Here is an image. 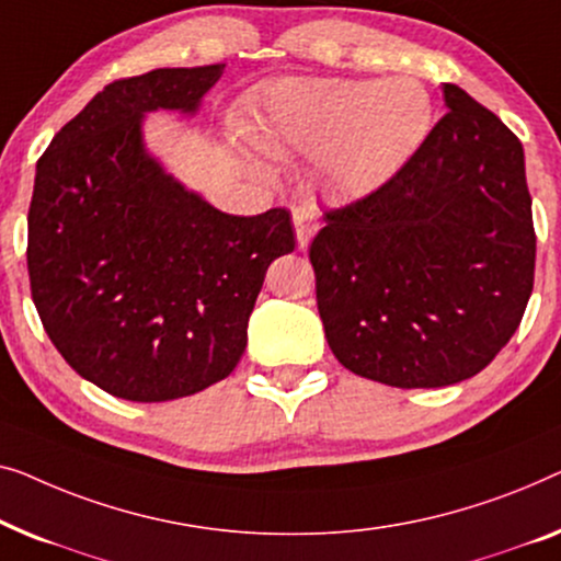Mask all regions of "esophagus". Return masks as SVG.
<instances>
[{
  "instance_id": "1",
  "label": "esophagus",
  "mask_w": 561,
  "mask_h": 561,
  "mask_svg": "<svg viewBox=\"0 0 561 561\" xmlns=\"http://www.w3.org/2000/svg\"><path fill=\"white\" fill-rule=\"evenodd\" d=\"M291 224H295V233H297L299 249H305L307 243H310L312 233L318 231V226H320V210L314 208L312 203L297 205V208H291Z\"/></svg>"
}]
</instances>
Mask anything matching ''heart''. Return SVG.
<instances>
[{"label": "heart", "mask_w": 561, "mask_h": 561, "mask_svg": "<svg viewBox=\"0 0 561 561\" xmlns=\"http://www.w3.org/2000/svg\"><path fill=\"white\" fill-rule=\"evenodd\" d=\"M435 106L416 78H279L251 114V137L272 154L314 152V175L341 201L368 198L424 147Z\"/></svg>", "instance_id": "b5f03b06"}]
</instances>
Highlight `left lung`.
<instances>
[{"label": "left lung", "mask_w": 561, "mask_h": 561, "mask_svg": "<svg viewBox=\"0 0 561 561\" xmlns=\"http://www.w3.org/2000/svg\"><path fill=\"white\" fill-rule=\"evenodd\" d=\"M447 114L381 191L325 210L310 262L330 351L397 389L476 376L516 333L534 289L524 147L445 83Z\"/></svg>", "instance_id": "8db88e82"}]
</instances>
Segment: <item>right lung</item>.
Segmentation results:
<instances>
[{
	"label": "right lung",
	"instance_id": "obj_1",
	"mask_svg": "<svg viewBox=\"0 0 561 561\" xmlns=\"http://www.w3.org/2000/svg\"><path fill=\"white\" fill-rule=\"evenodd\" d=\"M224 62L157 68L99 91L37 162L27 270L45 333L85 381L126 401H172L226 378L289 210L231 216L147 149L145 116H195Z\"/></svg>",
	"mask_w": 561,
	"mask_h": 561
}]
</instances>
